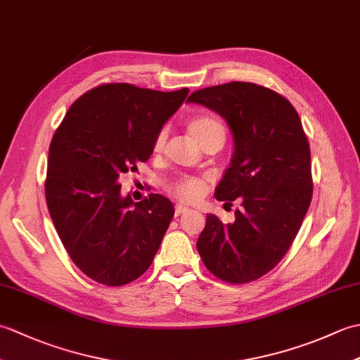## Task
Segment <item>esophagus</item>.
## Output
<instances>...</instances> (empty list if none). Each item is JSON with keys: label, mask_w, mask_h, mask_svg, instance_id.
<instances>
[{"label": "esophagus", "mask_w": 360, "mask_h": 360, "mask_svg": "<svg viewBox=\"0 0 360 360\" xmlns=\"http://www.w3.org/2000/svg\"><path fill=\"white\" fill-rule=\"evenodd\" d=\"M188 212V207L187 205H184V204H178L174 207V217H181V215H184V213H187Z\"/></svg>", "instance_id": "1"}]
</instances>
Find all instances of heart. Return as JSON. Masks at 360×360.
<instances>
[{
    "label": "heart",
    "instance_id": "obj_1",
    "mask_svg": "<svg viewBox=\"0 0 360 360\" xmlns=\"http://www.w3.org/2000/svg\"><path fill=\"white\" fill-rule=\"evenodd\" d=\"M187 129L188 133L192 134L193 139L202 145L205 141L212 139L213 136L223 134L224 136V128L223 125L212 119L209 116H193L190 117L187 122ZM165 143V131H159L158 136L153 141V151L159 153L164 148ZM205 188H207V182L204 178H198V176H184V178H179L172 184V192L179 196L181 200L184 201H198L200 198L205 193Z\"/></svg>",
    "mask_w": 360,
    "mask_h": 360
}]
</instances>
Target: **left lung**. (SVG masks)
I'll return each instance as SVG.
<instances>
[{
	"label": "left lung",
	"instance_id": "left-lung-1",
	"mask_svg": "<svg viewBox=\"0 0 360 360\" xmlns=\"http://www.w3.org/2000/svg\"><path fill=\"white\" fill-rule=\"evenodd\" d=\"M188 102L224 117L233 156L215 190L232 205L233 223L209 213L196 248L219 280L243 285L274 269L300 231L312 198L311 151L292 105L275 91L249 82L198 89Z\"/></svg>",
	"mask_w": 360,
	"mask_h": 360
}]
</instances>
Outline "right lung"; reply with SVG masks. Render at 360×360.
Instances as JSON below:
<instances>
[{"label":"right lung","mask_w":360,"mask_h":360,"mask_svg":"<svg viewBox=\"0 0 360 360\" xmlns=\"http://www.w3.org/2000/svg\"><path fill=\"white\" fill-rule=\"evenodd\" d=\"M172 93L105 83L72 103L49 145L44 193L68 254L97 283L122 286L148 269L174 215L162 195L133 202L119 176L148 160L153 141L186 101Z\"/></svg>","instance_id":"right-lung-1"}]
</instances>
